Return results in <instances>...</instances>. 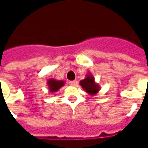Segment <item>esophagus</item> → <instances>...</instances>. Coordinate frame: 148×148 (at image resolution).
I'll list each match as a JSON object with an SVG mask.
<instances>
[{"label":"esophagus","instance_id":"obj_1","mask_svg":"<svg viewBox=\"0 0 148 148\" xmlns=\"http://www.w3.org/2000/svg\"><path fill=\"white\" fill-rule=\"evenodd\" d=\"M69 84L70 85L75 87V86L77 85V81L76 80H74V81H69Z\"/></svg>","mask_w":148,"mask_h":148}]
</instances>
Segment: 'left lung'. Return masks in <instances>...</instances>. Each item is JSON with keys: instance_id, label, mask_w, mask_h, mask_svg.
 <instances>
[{"instance_id": "left-lung-1", "label": "left lung", "mask_w": 148, "mask_h": 148, "mask_svg": "<svg viewBox=\"0 0 148 148\" xmlns=\"http://www.w3.org/2000/svg\"><path fill=\"white\" fill-rule=\"evenodd\" d=\"M80 85L88 95L92 96L97 95L100 90V86L95 82V77L90 72L86 74L85 78L80 81Z\"/></svg>"}]
</instances>
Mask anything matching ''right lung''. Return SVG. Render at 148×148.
Wrapping results in <instances>:
<instances>
[{
	"mask_svg": "<svg viewBox=\"0 0 148 148\" xmlns=\"http://www.w3.org/2000/svg\"><path fill=\"white\" fill-rule=\"evenodd\" d=\"M64 81H58L53 78L49 79L47 82V87L51 93L57 92L60 88H62L63 86L64 85Z\"/></svg>",
	"mask_w": 148,
	"mask_h": 148,
	"instance_id": "1",
	"label": "right lung"
}]
</instances>
